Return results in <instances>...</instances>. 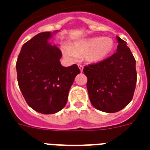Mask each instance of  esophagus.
<instances>
[{"label": "esophagus", "mask_w": 150, "mask_h": 150, "mask_svg": "<svg viewBox=\"0 0 150 150\" xmlns=\"http://www.w3.org/2000/svg\"><path fill=\"white\" fill-rule=\"evenodd\" d=\"M78 67H79L81 72H83V69H84V67H83L82 65H81V64H78Z\"/></svg>", "instance_id": "1"}]
</instances>
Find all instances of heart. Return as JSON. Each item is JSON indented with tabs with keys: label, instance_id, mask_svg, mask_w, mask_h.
<instances>
[{
	"label": "heart",
	"instance_id": "heart-1",
	"mask_svg": "<svg viewBox=\"0 0 150 150\" xmlns=\"http://www.w3.org/2000/svg\"><path fill=\"white\" fill-rule=\"evenodd\" d=\"M114 49L115 42L111 38L93 37L75 40L71 44L70 47L65 45L62 48V52L69 59L83 56L87 63L98 64L106 60Z\"/></svg>",
	"mask_w": 150,
	"mask_h": 150
}]
</instances>
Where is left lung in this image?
<instances>
[{
	"instance_id": "left-lung-1",
	"label": "left lung",
	"mask_w": 150,
	"mask_h": 150,
	"mask_svg": "<svg viewBox=\"0 0 150 150\" xmlns=\"http://www.w3.org/2000/svg\"><path fill=\"white\" fill-rule=\"evenodd\" d=\"M117 52L104 62L84 68L87 89L95 109L105 112H118L132 100L137 82L136 61L127 43L116 37Z\"/></svg>"
}]
</instances>
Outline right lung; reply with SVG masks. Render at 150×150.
<instances>
[{
    "mask_svg": "<svg viewBox=\"0 0 150 150\" xmlns=\"http://www.w3.org/2000/svg\"><path fill=\"white\" fill-rule=\"evenodd\" d=\"M59 30L43 32L23 45L17 58V81L26 102L43 114L62 110L74 79L81 73L76 64L62 66V53L50 41Z\"/></svg>",
    "mask_w": 150,
    "mask_h": 150,
    "instance_id": "right-lung-1",
    "label": "right lung"
}]
</instances>
